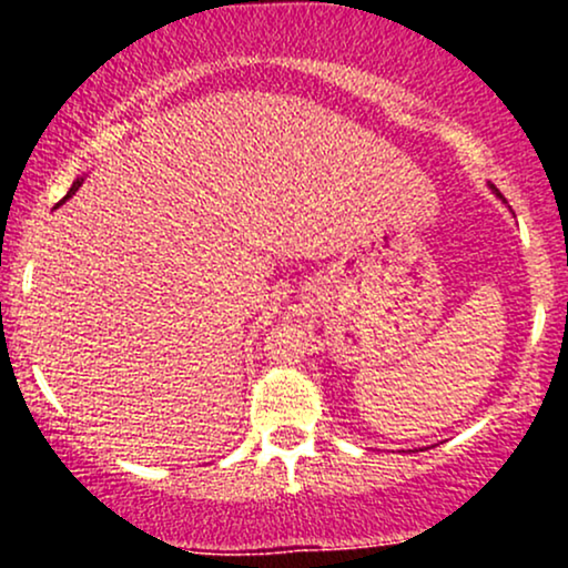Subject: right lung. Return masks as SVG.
Wrapping results in <instances>:
<instances>
[{
	"label": "right lung",
	"mask_w": 568,
	"mask_h": 568,
	"mask_svg": "<svg viewBox=\"0 0 568 568\" xmlns=\"http://www.w3.org/2000/svg\"><path fill=\"white\" fill-rule=\"evenodd\" d=\"M80 184H82V179H77V181H74V184H71V189H69V194H67V197H63V200H69V197H71V194H74V192H77V189H80ZM63 200H61V202H63ZM61 202H58V205H61Z\"/></svg>",
	"instance_id": "add662e5"
}]
</instances>
